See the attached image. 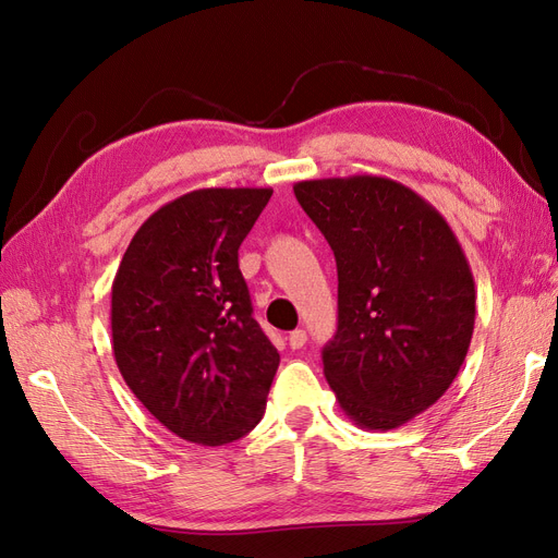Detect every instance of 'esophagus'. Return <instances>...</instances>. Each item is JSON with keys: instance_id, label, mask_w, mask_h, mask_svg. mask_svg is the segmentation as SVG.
I'll return each mask as SVG.
<instances>
[{"instance_id": "obj_1", "label": "esophagus", "mask_w": 558, "mask_h": 558, "mask_svg": "<svg viewBox=\"0 0 558 558\" xmlns=\"http://www.w3.org/2000/svg\"><path fill=\"white\" fill-rule=\"evenodd\" d=\"M305 342H307V332L305 330H293L291 335H289V344H291V349H302L305 347Z\"/></svg>"}]
</instances>
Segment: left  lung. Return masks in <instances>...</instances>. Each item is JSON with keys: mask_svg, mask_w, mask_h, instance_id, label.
I'll return each instance as SVG.
<instances>
[{"mask_svg": "<svg viewBox=\"0 0 558 558\" xmlns=\"http://www.w3.org/2000/svg\"><path fill=\"white\" fill-rule=\"evenodd\" d=\"M300 207L337 263V332L324 375L342 412L391 430L459 375L475 328V279L445 216L393 179L298 181Z\"/></svg>", "mask_w": 558, "mask_h": 558, "instance_id": "obj_1", "label": "left lung"}]
</instances>
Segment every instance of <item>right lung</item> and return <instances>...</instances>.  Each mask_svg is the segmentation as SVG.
Wrapping results in <instances>:
<instances>
[{
    "instance_id": "add662e5",
    "label": "right lung",
    "mask_w": 558,
    "mask_h": 558,
    "mask_svg": "<svg viewBox=\"0 0 558 558\" xmlns=\"http://www.w3.org/2000/svg\"><path fill=\"white\" fill-rule=\"evenodd\" d=\"M272 189H199L150 214L111 286L118 369L160 424L218 447L263 418L279 353L253 318L238 251Z\"/></svg>"
}]
</instances>
